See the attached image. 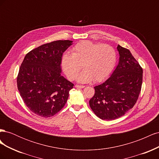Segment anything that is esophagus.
<instances>
[{
	"mask_svg": "<svg viewBox=\"0 0 159 159\" xmlns=\"http://www.w3.org/2000/svg\"><path fill=\"white\" fill-rule=\"evenodd\" d=\"M75 87L78 88H84L85 86V85H76Z\"/></svg>",
	"mask_w": 159,
	"mask_h": 159,
	"instance_id": "obj_1",
	"label": "esophagus"
}]
</instances>
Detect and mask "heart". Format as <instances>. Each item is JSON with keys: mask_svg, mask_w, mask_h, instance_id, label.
Segmentation results:
<instances>
[{"mask_svg": "<svg viewBox=\"0 0 159 159\" xmlns=\"http://www.w3.org/2000/svg\"><path fill=\"white\" fill-rule=\"evenodd\" d=\"M117 62V52L107 44H99L84 40L78 43L71 50V55L64 54L61 65L64 73L70 80H78L81 83L93 81L101 82L111 73Z\"/></svg>", "mask_w": 159, "mask_h": 159, "instance_id": "obj_1", "label": "heart"}]
</instances>
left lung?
Listing matches in <instances>:
<instances>
[{
	"instance_id": "obj_1",
	"label": "left lung",
	"mask_w": 159,
	"mask_h": 159,
	"mask_svg": "<svg viewBox=\"0 0 159 159\" xmlns=\"http://www.w3.org/2000/svg\"><path fill=\"white\" fill-rule=\"evenodd\" d=\"M119 62L112 75L94 87L95 94L89 100L94 113L103 120L116 119L135 105L141 93L143 69L130 51L120 45Z\"/></svg>"
}]
</instances>
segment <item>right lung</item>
I'll return each mask as SVG.
<instances>
[{
	"instance_id": "1",
	"label": "right lung",
	"mask_w": 159,
	"mask_h": 159,
	"mask_svg": "<svg viewBox=\"0 0 159 159\" xmlns=\"http://www.w3.org/2000/svg\"><path fill=\"white\" fill-rule=\"evenodd\" d=\"M71 40H56L26 54L17 75V87L24 103L31 111L50 117L64 107L74 84L61 75L63 53Z\"/></svg>"
}]
</instances>
